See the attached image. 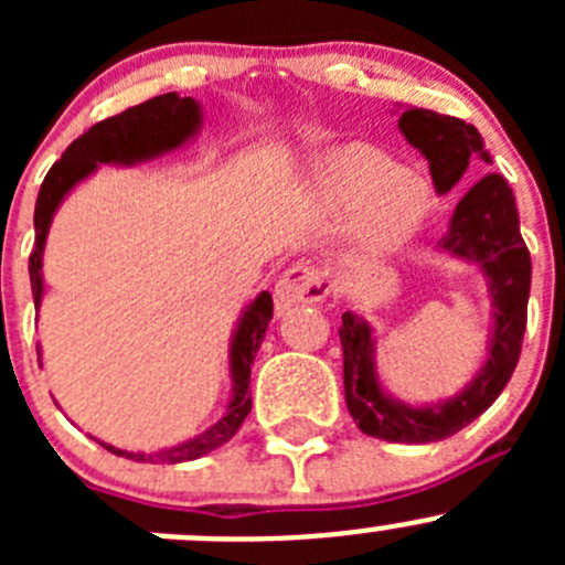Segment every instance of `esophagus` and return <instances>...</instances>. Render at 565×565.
Segmentation results:
<instances>
[{"instance_id": "34e87169", "label": "esophagus", "mask_w": 565, "mask_h": 565, "mask_svg": "<svg viewBox=\"0 0 565 565\" xmlns=\"http://www.w3.org/2000/svg\"><path fill=\"white\" fill-rule=\"evenodd\" d=\"M330 292V281L322 270L317 267H309L306 262H298V265L289 267L276 284V311L284 315L287 309L300 303H319V300L328 298Z\"/></svg>"}]
</instances>
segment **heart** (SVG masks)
<instances>
[{
  "mask_svg": "<svg viewBox=\"0 0 565 565\" xmlns=\"http://www.w3.org/2000/svg\"><path fill=\"white\" fill-rule=\"evenodd\" d=\"M311 191L324 207L355 211V241L372 254L407 243L426 215V188L413 172L369 147H350L319 161Z\"/></svg>",
  "mask_w": 565,
  "mask_h": 565,
  "instance_id": "1",
  "label": "heart"
}]
</instances>
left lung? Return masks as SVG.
<instances>
[{
	"mask_svg": "<svg viewBox=\"0 0 565 565\" xmlns=\"http://www.w3.org/2000/svg\"><path fill=\"white\" fill-rule=\"evenodd\" d=\"M398 130L429 161L431 182L440 196L457 191L476 158L492 163L481 134L465 119L407 106L398 114ZM437 250L476 265L487 281L492 300L487 361L457 396L413 407L383 388L374 328L355 311H347L339 330L344 347V398L363 435L388 443L446 440L492 407L520 361L527 324L530 254L520 235L514 193L503 174H483L459 199Z\"/></svg>",
	"mask_w": 565,
	"mask_h": 565,
	"instance_id": "obj_1",
	"label": "left lung"
}]
</instances>
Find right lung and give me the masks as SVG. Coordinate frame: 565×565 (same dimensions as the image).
Instances as JSON below:
<instances>
[{"mask_svg":"<svg viewBox=\"0 0 565 565\" xmlns=\"http://www.w3.org/2000/svg\"><path fill=\"white\" fill-rule=\"evenodd\" d=\"M204 122L202 104L193 98H180L177 93L158 95V98L145 100V104L128 108V111L108 117L104 122L93 125L84 136H78L60 161L49 169L43 185H40L38 204H35V250L30 256V281L35 309L43 303V248L49 237L51 221L60 204L65 202L67 193L82 180L98 172L100 163H114V167H136V163L156 161L167 152L185 147L193 136L199 134ZM273 317V298L270 292H259L243 309L237 328L232 330L230 341V377H232V396L226 404V413L215 420L202 435L188 437L172 448L161 451H122L108 443H100L106 451L117 454L130 461H152V465H180V461H193L207 457L210 451L221 448L235 437L241 424L250 413V366L265 341V330ZM40 358V350H38Z\"/></svg>","mask_w":565,"mask_h":565,"instance_id":"right-lung-1","label":"right lung"}]
</instances>
